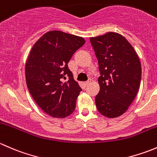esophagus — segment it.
<instances>
[{"instance_id":"34e87169","label":"esophagus","mask_w":157,"mask_h":157,"mask_svg":"<svg viewBox=\"0 0 157 157\" xmlns=\"http://www.w3.org/2000/svg\"><path fill=\"white\" fill-rule=\"evenodd\" d=\"M90 82H91V81H90V80H88V81L85 82V83H83V84H84V86H87L88 84H90Z\"/></svg>"}]
</instances>
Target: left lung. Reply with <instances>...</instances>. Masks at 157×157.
Here are the masks:
<instances>
[{"instance_id":"8db88e82","label":"left lung","mask_w":157,"mask_h":157,"mask_svg":"<svg viewBox=\"0 0 157 157\" xmlns=\"http://www.w3.org/2000/svg\"><path fill=\"white\" fill-rule=\"evenodd\" d=\"M90 40L100 72L96 108L107 118H117L128 110L138 92L140 59L127 39L117 33L109 32Z\"/></svg>"}]
</instances>
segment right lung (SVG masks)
<instances>
[{"label": "right lung", "mask_w": 157, "mask_h": 157, "mask_svg": "<svg viewBox=\"0 0 157 157\" xmlns=\"http://www.w3.org/2000/svg\"><path fill=\"white\" fill-rule=\"evenodd\" d=\"M83 38L61 31L45 33L33 46L26 63V81L32 97L45 113L65 118L76 107L82 89L68 68Z\"/></svg>", "instance_id": "add662e5"}]
</instances>
